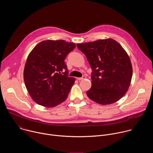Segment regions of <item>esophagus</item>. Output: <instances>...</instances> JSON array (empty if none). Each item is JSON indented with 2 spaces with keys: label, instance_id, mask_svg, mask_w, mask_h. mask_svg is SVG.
I'll return each instance as SVG.
<instances>
[{
  "label": "esophagus",
  "instance_id": "1",
  "mask_svg": "<svg viewBox=\"0 0 153 153\" xmlns=\"http://www.w3.org/2000/svg\"><path fill=\"white\" fill-rule=\"evenodd\" d=\"M85 78H86V76H83L82 77H77V79L78 80H83V79H85Z\"/></svg>",
  "mask_w": 153,
  "mask_h": 153
}]
</instances>
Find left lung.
<instances>
[{
	"mask_svg": "<svg viewBox=\"0 0 153 153\" xmlns=\"http://www.w3.org/2000/svg\"><path fill=\"white\" fill-rule=\"evenodd\" d=\"M77 47L93 71L87 96L102 105L119 100L127 92L133 76L132 64L125 50L110 38L77 43Z\"/></svg>",
	"mask_w": 153,
	"mask_h": 153,
	"instance_id": "1",
	"label": "left lung"
}]
</instances>
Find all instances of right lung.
I'll use <instances>...</instances> for the list:
<instances>
[{
    "label": "right lung",
    "mask_w": 153,
    "mask_h": 153,
    "mask_svg": "<svg viewBox=\"0 0 153 153\" xmlns=\"http://www.w3.org/2000/svg\"><path fill=\"white\" fill-rule=\"evenodd\" d=\"M75 47V43L63 40H47L39 43L30 52L24 79L36 103L51 108L67 99L75 78L68 76L64 60Z\"/></svg>",
    "instance_id": "add662e5"
}]
</instances>
